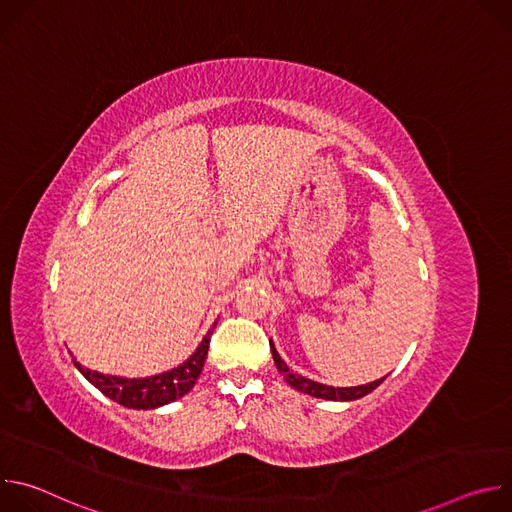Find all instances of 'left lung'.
<instances>
[{
    "instance_id": "obj_1",
    "label": "left lung",
    "mask_w": 512,
    "mask_h": 512,
    "mask_svg": "<svg viewBox=\"0 0 512 512\" xmlns=\"http://www.w3.org/2000/svg\"><path fill=\"white\" fill-rule=\"evenodd\" d=\"M269 346H271V354H273L275 367H277V371L283 375L285 383H287L289 387H294L296 391L306 393V395H312V397H316V399H326V401H356V399H360V397H364V395H369L371 391H375V389L385 381V377H383V379H377V381L367 383V385H358V387H328V385L316 383V381H312V379H306V377H302V375H298V373H294V371H289L287 364L283 362V358L279 356V352L275 350V346H273L271 340H269Z\"/></svg>"
}]
</instances>
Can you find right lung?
<instances>
[{"label":"right lung","instance_id":"right-lung-1","mask_svg":"<svg viewBox=\"0 0 512 512\" xmlns=\"http://www.w3.org/2000/svg\"><path fill=\"white\" fill-rule=\"evenodd\" d=\"M216 322L208 330V334L202 338L198 348L186 358L176 369L154 375V377H143V379H127V377H115V375H103L99 371L85 369L81 362H75V367L81 371V375L97 387L105 397L111 401L127 407V409H158L162 405H168L180 397H184L198 381L202 367L206 362L210 334L214 330Z\"/></svg>","mask_w":512,"mask_h":512}]
</instances>
